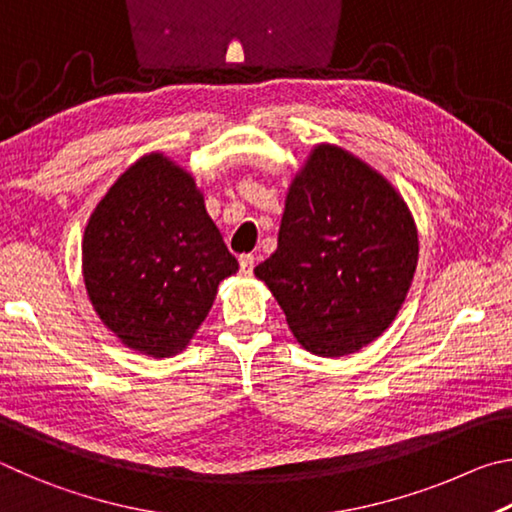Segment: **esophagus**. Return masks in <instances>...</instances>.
Masks as SVG:
<instances>
[{"label":"esophagus","mask_w":512,"mask_h":512,"mask_svg":"<svg viewBox=\"0 0 512 512\" xmlns=\"http://www.w3.org/2000/svg\"><path fill=\"white\" fill-rule=\"evenodd\" d=\"M239 268L244 275H250L255 268V255H241L239 257Z\"/></svg>","instance_id":"esophagus-1"}]
</instances>
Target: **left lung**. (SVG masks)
<instances>
[{
	"label": "left lung",
	"mask_w": 512,
	"mask_h": 512,
	"mask_svg": "<svg viewBox=\"0 0 512 512\" xmlns=\"http://www.w3.org/2000/svg\"><path fill=\"white\" fill-rule=\"evenodd\" d=\"M418 264L400 194L339 146L314 149L287 196L277 250L255 268L291 332L318 357H343L393 323Z\"/></svg>",
	"instance_id": "8db88e82"
}]
</instances>
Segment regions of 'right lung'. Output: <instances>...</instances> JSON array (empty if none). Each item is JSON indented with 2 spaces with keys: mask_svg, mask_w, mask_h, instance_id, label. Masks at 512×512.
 Wrapping results in <instances>:
<instances>
[{
  "mask_svg": "<svg viewBox=\"0 0 512 512\" xmlns=\"http://www.w3.org/2000/svg\"><path fill=\"white\" fill-rule=\"evenodd\" d=\"M237 268L194 178L160 153L135 162L85 228L94 309L128 348L151 357L185 348Z\"/></svg>",
  "mask_w": 512,
  "mask_h": 512,
  "instance_id": "obj_1",
  "label": "right lung"
}]
</instances>
